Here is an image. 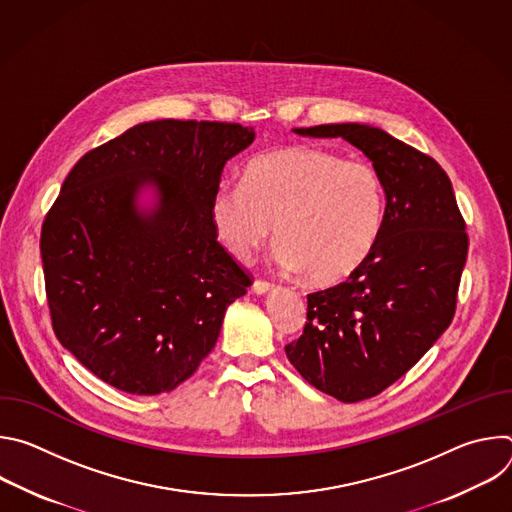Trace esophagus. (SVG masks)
<instances>
[{
    "label": "esophagus",
    "instance_id": "34e87169",
    "mask_svg": "<svg viewBox=\"0 0 512 512\" xmlns=\"http://www.w3.org/2000/svg\"><path fill=\"white\" fill-rule=\"evenodd\" d=\"M271 287H273V283L269 279H255V283H253L255 294H267Z\"/></svg>",
    "mask_w": 512,
    "mask_h": 512
}]
</instances>
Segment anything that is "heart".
I'll return each instance as SVG.
<instances>
[{"label":"heart","mask_w":512,"mask_h":512,"mask_svg":"<svg viewBox=\"0 0 512 512\" xmlns=\"http://www.w3.org/2000/svg\"><path fill=\"white\" fill-rule=\"evenodd\" d=\"M208 212L218 241L237 261H249L275 231L281 267L334 283L375 251L385 190L367 162L287 145L253 158L243 182H218Z\"/></svg>","instance_id":"1"}]
</instances>
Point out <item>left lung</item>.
<instances>
[{
	"label": "left lung",
	"mask_w": 512,
	"mask_h": 512,
	"mask_svg": "<svg viewBox=\"0 0 512 512\" xmlns=\"http://www.w3.org/2000/svg\"><path fill=\"white\" fill-rule=\"evenodd\" d=\"M294 131L346 139L373 162L385 188L375 251L344 281L308 296L304 332L285 346L310 385L356 403L401 379L452 324L466 223L442 166L387 131L360 123Z\"/></svg>",
	"instance_id": "left-lung-1"
}]
</instances>
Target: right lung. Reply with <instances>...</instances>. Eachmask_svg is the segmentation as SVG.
I'll return each mask as SVG.
<instances>
[{"instance_id": "right-lung-1", "label": "right lung", "mask_w": 512, "mask_h": 512, "mask_svg": "<svg viewBox=\"0 0 512 512\" xmlns=\"http://www.w3.org/2000/svg\"><path fill=\"white\" fill-rule=\"evenodd\" d=\"M255 139L223 121L139 123L87 152L48 210L40 253L52 330L95 377L168 393L214 348L251 273L216 241L210 196ZM156 185L152 215L134 196Z\"/></svg>"}]
</instances>
